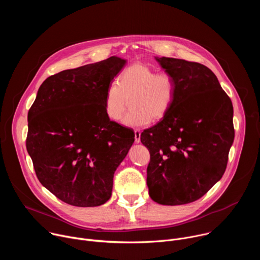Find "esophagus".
<instances>
[{
    "instance_id": "esophagus-1",
    "label": "esophagus",
    "mask_w": 260,
    "mask_h": 260,
    "mask_svg": "<svg viewBox=\"0 0 260 260\" xmlns=\"http://www.w3.org/2000/svg\"><path fill=\"white\" fill-rule=\"evenodd\" d=\"M135 142L138 144L141 142V132L139 129L135 131Z\"/></svg>"
}]
</instances>
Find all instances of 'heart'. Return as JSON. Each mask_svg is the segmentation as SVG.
<instances>
[{"label":"heart","instance_id":"1","mask_svg":"<svg viewBox=\"0 0 260 260\" xmlns=\"http://www.w3.org/2000/svg\"><path fill=\"white\" fill-rule=\"evenodd\" d=\"M175 79L167 73H157L143 63L127 67L117 82L109 84L104 99L107 117L118 121L129 99V112L122 123L129 127H144L151 120L164 118L171 110L176 98Z\"/></svg>","mask_w":260,"mask_h":260}]
</instances>
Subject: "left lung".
<instances>
[{"label": "left lung", "instance_id": "obj_1", "mask_svg": "<svg viewBox=\"0 0 260 260\" xmlns=\"http://www.w3.org/2000/svg\"><path fill=\"white\" fill-rule=\"evenodd\" d=\"M155 59L177 85L171 110L141 134L150 152L147 186L160 205L192 203L223 176L235 139L234 108L206 66L172 57Z\"/></svg>", "mask_w": 260, "mask_h": 260}]
</instances>
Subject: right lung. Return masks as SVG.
Returning a JSON list of instances; mask_svg holds the SVG:
<instances>
[{
  "label": "right lung",
  "instance_id": "add662e5",
  "mask_svg": "<svg viewBox=\"0 0 260 260\" xmlns=\"http://www.w3.org/2000/svg\"><path fill=\"white\" fill-rule=\"evenodd\" d=\"M126 60H105L64 70L40 86L28 114L26 150L37 177L60 201L96 207L112 194L113 177L135 141L111 121L106 89Z\"/></svg>",
  "mask_w": 260,
  "mask_h": 260
}]
</instances>
